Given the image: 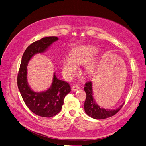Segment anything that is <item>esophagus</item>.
I'll list each match as a JSON object with an SVG mask.
<instances>
[{"mask_svg":"<svg viewBox=\"0 0 146 146\" xmlns=\"http://www.w3.org/2000/svg\"><path fill=\"white\" fill-rule=\"evenodd\" d=\"M72 90H73V92H75V91L78 90V89H79V86L78 85H74V86H73L72 87Z\"/></svg>","mask_w":146,"mask_h":146,"instance_id":"1","label":"esophagus"}]
</instances>
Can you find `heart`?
<instances>
[{"label": "heart", "mask_w": 146, "mask_h": 146, "mask_svg": "<svg viewBox=\"0 0 146 146\" xmlns=\"http://www.w3.org/2000/svg\"><path fill=\"white\" fill-rule=\"evenodd\" d=\"M96 53V49L92 45H78L72 50V56H66L62 63V73L67 79H72L79 71L78 64H85L86 70L92 73L95 70V64L92 59Z\"/></svg>", "instance_id": "b5f03b06"}]
</instances>
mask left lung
Segmentation results:
<instances>
[{"mask_svg":"<svg viewBox=\"0 0 146 146\" xmlns=\"http://www.w3.org/2000/svg\"><path fill=\"white\" fill-rule=\"evenodd\" d=\"M84 90L86 93V99L84 102V110L88 116L95 119H103L115 115L121 110L124 104V102L115 110L104 109L99 106L93 98L92 81H88L85 84Z\"/></svg>","mask_w":146,"mask_h":146,"instance_id":"obj_1","label":"left lung"}]
</instances>
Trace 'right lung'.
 I'll use <instances>...</instances> for the list:
<instances>
[{
	"label": "right lung",
	"instance_id": "1",
	"mask_svg": "<svg viewBox=\"0 0 146 146\" xmlns=\"http://www.w3.org/2000/svg\"><path fill=\"white\" fill-rule=\"evenodd\" d=\"M58 39L57 37H46L28 46L23 54L17 75V86L23 101L33 113L42 117H50L58 113L71 87L66 81L58 79L54 73L53 82L48 89L40 92H35L28 83L27 66L33 56L44 53Z\"/></svg>",
	"mask_w": 146,
	"mask_h": 146
}]
</instances>
